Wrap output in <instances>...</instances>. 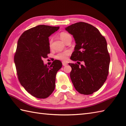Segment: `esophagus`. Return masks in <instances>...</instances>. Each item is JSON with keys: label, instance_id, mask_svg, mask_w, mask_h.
Listing matches in <instances>:
<instances>
[{"label": "esophagus", "instance_id": "1", "mask_svg": "<svg viewBox=\"0 0 126 126\" xmlns=\"http://www.w3.org/2000/svg\"><path fill=\"white\" fill-rule=\"evenodd\" d=\"M62 64H63V66H65V65H68V63H66V62H62Z\"/></svg>", "mask_w": 126, "mask_h": 126}]
</instances>
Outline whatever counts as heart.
Wrapping results in <instances>:
<instances>
[{
  "label": "heart",
  "instance_id": "1",
  "mask_svg": "<svg viewBox=\"0 0 126 126\" xmlns=\"http://www.w3.org/2000/svg\"><path fill=\"white\" fill-rule=\"evenodd\" d=\"M60 37L61 39L62 40V41L64 42L68 38H69V37H71V36L68 33H66V32H61L60 33ZM52 42V38H50V39H49V46H50V47H51ZM69 54H70V51H65L60 52L59 53H58V54L56 55V58L57 59H58V60L64 61V60H66Z\"/></svg>",
  "mask_w": 126,
  "mask_h": 126
}]
</instances>
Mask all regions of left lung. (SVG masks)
I'll list each match as a JSON object with an SVG mask.
<instances>
[{"label": "left lung", "instance_id": "left-lung-1", "mask_svg": "<svg viewBox=\"0 0 126 126\" xmlns=\"http://www.w3.org/2000/svg\"><path fill=\"white\" fill-rule=\"evenodd\" d=\"M65 30L76 44L70 59L84 63L81 66L69 63L71 81L80 94H92L100 89L108 75L110 59L106 40L97 28L84 22L73 24Z\"/></svg>", "mask_w": 126, "mask_h": 126}]
</instances>
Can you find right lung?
Instances as JSON below:
<instances>
[{
	"mask_svg": "<svg viewBox=\"0 0 126 126\" xmlns=\"http://www.w3.org/2000/svg\"><path fill=\"white\" fill-rule=\"evenodd\" d=\"M59 29L39 25L24 32L18 39L14 57L18 78L25 89L36 98H45L51 94L56 74L62 66L59 60L50 66L43 61L50 53L49 37Z\"/></svg>",
	"mask_w": 126,
	"mask_h": 126,
	"instance_id": "obj_1",
	"label": "right lung"
}]
</instances>
